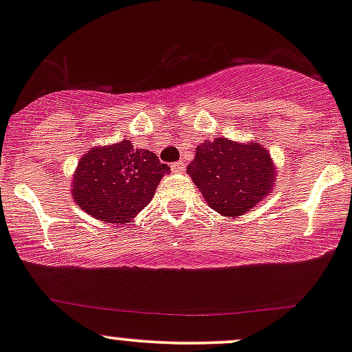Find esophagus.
I'll list each match as a JSON object with an SVG mask.
<instances>
[{"label": "esophagus", "mask_w": 352, "mask_h": 352, "mask_svg": "<svg viewBox=\"0 0 352 352\" xmlns=\"http://www.w3.org/2000/svg\"><path fill=\"white\" fill-rule=\"evenodd\" d=\"M184 168H186V164H184L183 161H177V162H175V164L171 166L173 173H183Z\"/></svg>", "instance_id": "1"}]
</instances>
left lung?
Wrapping results in <instances>:
<instances>
[{
  "instance_id": "1",
  "label": "left lung",
  "mask_w": 352,
  "mask_h": 352,
  "mask_svg": "<svg viewBox=\"0 0 352 352\" xmlns=\"http://www.w3.org/2000/svg\"><path fill=\"white\" fill-rule=\"evenodd\" d=\"M188 175L208 206L233 220L260 205L277 186L275 162L256 141L217 138L201 142Z\"/></svg>"
}]
</instances>
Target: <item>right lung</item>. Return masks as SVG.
Listing matches in <instances>:
<instances>
[{"mask_svg": "<svg viewBox=\"0 0 352 352\" xmlns=\"http://www.w3.org/2000/svg\"><path fill=\"white\" fill-rule=\"evenodd\" d=\"M169 173V166L156 154L135 149L129 139L94 146L75 169L72 199L96 220L126 225L151 203L160 181Z\"/></svg>", "mask_w": 352, "mask_h": 352, "instance_id": "1", "label": "right lung"}]
</instances>
